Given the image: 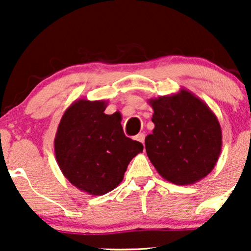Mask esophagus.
<instances>
[{
  "label": "esophagus",
  "instance_id": "obj_1",
  "mask_svg": "<svg viewBox=\"0 0 251 251\" xmlns=\"http://www.w3.org/2000/svg\"><path fill=\"white\" fill-rule=\"evenodd\" d=\"M135 139L138 140V142H140L144 145V142H145V134L144 133H139L137 134V137H135Z\"/></svg>",
  "mask_w": 251,
  "mask_h": 251
}]
</instances>
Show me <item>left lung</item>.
<instances>
[{
  "label": "left lung",
  "mask_w": 251,
  "mask_h": 251,
  "mask_svg": "<svg viewBox=\"0 0 251 251\" xmlns=\"http://www.w3.org/2000/svg\"><path fill=\"white\" fill-rule=\"evenodd\" d=\"M149 103L154 128L145 138V149L158 174L177 185L206 177L222 150V128L211 108L185 88Z\"/></svg>",
  "instance_id": "left-lung-1"
}]
</instances>
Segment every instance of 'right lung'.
Masks as SVG:
<instances>
[{"label":"right lung","mask_w":251,"mask_h":251,"mask_svg":"<svg viewBox=\"0 0 251 251\" xmlns=\"http://www.w3.org/2000/svg\"><path fill=\"white\" fill-rule=\"evenodd\" d=\"M106 100L77 99L65 111L54 139L60 170L75 188L102 196L122 183L143 144L124 134L122 116L106 114Z\"/></svg>","instance_id":"1"}]
</instances>
